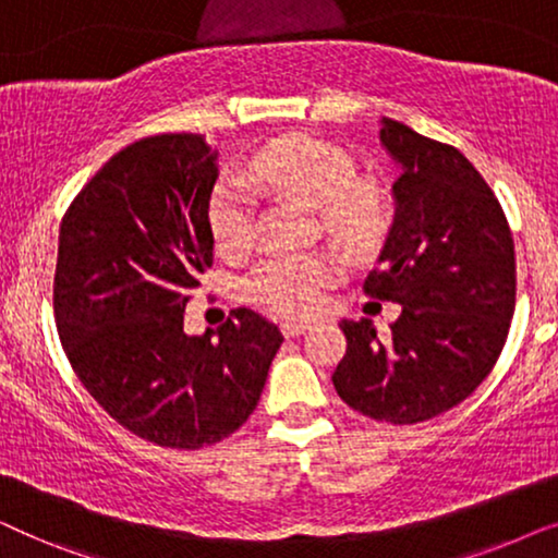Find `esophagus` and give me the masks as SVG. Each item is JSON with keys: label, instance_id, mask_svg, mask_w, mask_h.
I'll return each instance as SVG.
<instances>
[{"label": "esophagus", "instance_id": "1", "mask_svg": "<svg viewBox=\"0 0 558 558\" xmlns=\"http://www.w3.org/2000/svg\"><path fill=\"white\" fill-rule=\"evenodd\" d=\"M307 323H302V319H287V323H281V332H284V338H296V335H302L307 330Z\"/></svg>", "mask_w": 558, "mask_h": 558}]
</instances>
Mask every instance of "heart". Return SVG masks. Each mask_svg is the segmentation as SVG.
<instances>
[{
    "label": "heart",
    "instance_id": "1",
    "mask_svg": "<svg viewBox=\"0 0 558 558\" xmlns=\"http://www.w3.org/2000/svg\"><path fill=\"white\" fill-rule=\"evenodd\" d=\"M256 185L279 190L310 208L348 243H365L384 220L378 190L355 180L345 149L312 134H284L256 151L246 165ZM208 226L223 256H239L254 241V197L239 180H223L208 203ZM338 277V262L327 254H277L264 258L246 279V294L279 315L307 317L319 310L325 289Z\"/></svg>",
    "mask_w": 558,
    "mask_h": 558
}]
</instances>
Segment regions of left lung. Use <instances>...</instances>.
<instances>
[{"instance_id":"obj_1","label":"left lung","mask_w":558,"mask_h":558,"mask_svg":"<svg viewBox=\"0 0 558 558\" xmlns=\"http://www.w3.org/2000/svg\"><path fill=\"white\" fill-rule=\"evenodd\" d=\"M399 178L393 223L365 294L401 304L386 340L371 319H342L348 350L332 373L350 409L416 424L462 403L506 345L515 307V251L493 190L449 144L380 119Z\"/></svg>"}]
</instances>
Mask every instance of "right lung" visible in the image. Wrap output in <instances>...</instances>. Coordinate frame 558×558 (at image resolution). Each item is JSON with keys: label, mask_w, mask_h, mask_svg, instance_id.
Returning a JSON list of instances; mask_svg holds the SVG:
<instances>
[{"label": "right lung", "mask_w": 558, "mask_h": 558, "mask_svg": "<svg viewBox=\"0 0 558 558\" xmlns=\"http://www.w3.org/2000/svg\"><path fill=\"white\" fill-rule=\"evenodd\" d=\"M218 149L201 134L129 144L86 182L58 235L52 304L75 376L106 414L159 447L216 445L254 414L284 338L251 310L185 332L213 264Z\"/></svg>", "instance_id": "obj_1"}]
</instances>
